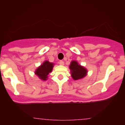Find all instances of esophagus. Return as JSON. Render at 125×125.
I'll use <instances>...</instances> for the list:
<instances>
[{
  "label": "esophagus",
  "mask_w": 125,
  "mask_h": 125,
  "mask_svg": "<svg viewBox=\"0 0 125 125\" xmlns=\"http://www.w3.org/2000/svg\"><path fill=\"white\" fill-rule=\"evenodd\" d=\"M59 63L60 65L63 66V65H64V62L63 61H59Z\"/></svg>",
  "instance_id": "obj_1"
}]
</instances>
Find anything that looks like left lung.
<instances>
[{
    "label": "left lung",
    "mask_w": 125,
    "mask_h": 125,
    "mask_svg": "<svg viewBox=\"0 0 125 125\" xmlns=\"http://www.w3.org/2000/svg\"><path fill=\"white\" fill-rule=\"evenodd\" d=\"M71 76L74 80H79L86 76L87 71L83 66L79 64L76 61H72L69 66Z\"/></svg>",
    "instance_id": "8db88e82"
}]
</instances>
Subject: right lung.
Wrapping results in <instances>:
<instances>
[{"instance_id":"add662e5","label":"right lung","mask_w":125,"mask_h":125,"mask_svg":"<svg viewBox=\"0 0 125 125\" xmlns=\"http://www.w3.org/2000/svg\"><path fill=\"white\" fill-rule=\"evenodd\" d=\"M54 63L49 62L48 61H44L42 64L36 70L35 73L42 81H46L48 79V74L52 71Z\"/></svg>"}]
</instances>
